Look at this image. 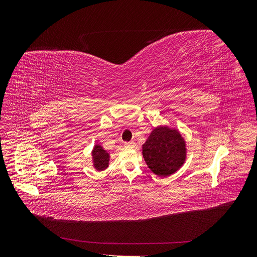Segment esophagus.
I'll return each mask as SVG.
<instances>
[{"instance_id": "34e87169", "label": "esophagus", "mask_w": 257, "mask_h": 257, "mask_svg": "<svg viewBox=\"0 0 257 257\" xmlns=\"http://www.w3.org/2000/svg\"><path fill=\"white\" fill-rule=\"evenodd\" d=\"M124 146L127 147V148H132V147H134V146H135V143H134V142H128V143H125V144H124Z\"/></svg>"}]
</instances>
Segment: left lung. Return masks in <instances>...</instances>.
Instances as JSON below:
<instances>
[{
  "label": "left lung",
  "mask_w": 257,
  "mask_h": 257,
  "mask_svg": "<svg viewBox=\"0 0 257 257\" xmlns=\"http://www.w3.org/2000/svg\"><path fill=\"white\" fill-rule=\"evenodd\" d=\"M143 154L148 167L155 175L165 177L175 173L183 164L185 146L178 132L159 127L144 144Z\"/></svg>",
  "instance_id": "obj_1"
}]
</instances>
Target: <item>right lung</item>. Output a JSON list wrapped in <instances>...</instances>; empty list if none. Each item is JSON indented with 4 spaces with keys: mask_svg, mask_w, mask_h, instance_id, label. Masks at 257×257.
<instances>
[{
    "mask_svg": "<svg viewBox=\"0 0 257 257\" xmlns=\"http://www.w3.org/2000/svg\"><path fill=\"white\" fill-rule=\"evenodd\" d=\"M93 159H94V166L98 170H103L108 166V157L107 152L102 149L100 146H95L93 150Z\"/></svg>",
    "mask_w": 257,
    "mask_h": 257,
    "instance_id": "obj_1",
    "label": "right lung"
}]
</instances>
